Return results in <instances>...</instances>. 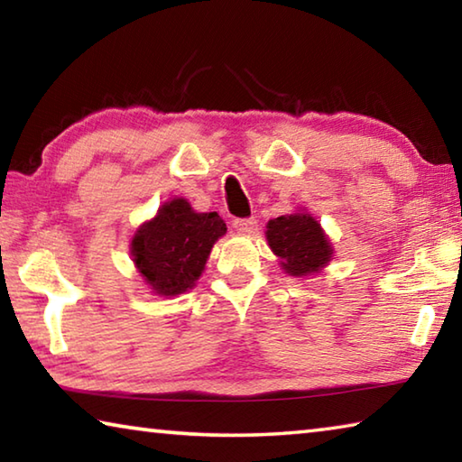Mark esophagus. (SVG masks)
<instances>
[{
	"label": "esophagus",
	"mask_w": 462,
	"mask_h": 462,
	"mask_svg": "<svg viewBox=\"0 0 462 462\" xmlns=\"http://www.w3.org/2000/svg\"><path fill=\"white\" fill-rule=\"evenodd\" d=\"M232 226L240 234H253L256 230V217H236Z\"/></svg>",
	"instance_id": "esophagus-1"
}]
</instances>
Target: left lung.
<instances>
[{"mask_svg":"<svg viewBox=\"0 0 462 462\" xmlns=\"http://www.w3.org/2000/svg\"><path fill=\"white\" fill-rule=\"evenodd\" d=\"M273 253L282 258V268L292 276L315 273L331 260V245L321 226L309 214L279 216L266 226Z\"/></svg>","mask_w":462,"mask_h":462,"instance_id":"8db88e82","label":"left lung"}]
</instances>
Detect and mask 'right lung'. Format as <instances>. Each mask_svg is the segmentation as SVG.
<instances>
[{
  "mask_svg": "<svg viewBox=\"0 0 462 462\" xmlns=\"http://www.w3.org/2000/svg\"><path fill=\"white\" fill-rule=\"evenodd\" d=\"M224 234L226 222L216 212L198 214L186 199L178 198L141 226L131 253L157 295L173 297L194 287L214 242Z\"/></svg>",
  "mask_w": 462,
  "mask_h": 462,
  "instance_id": "1",
  "label": "right lung"
}]
</instances>
